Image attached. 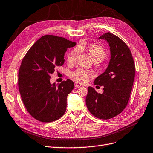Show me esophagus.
I'll return each instance as SVG.
<instances>
[{
    "label": "esophagus",
    "instance_id": "obj_1",
    "mask_svg": "<svg viewBox=\"0 0 153 153\" xmlns=\"http://www.w3.org/2000/svg\"><path fill=\"white\" fill-rule=\"evenodd\" d=\"M75 87L77 88H81V84H79L78 82H75Z\"/></svg>",
    "mask_w": 153,
    "mask_h": 153
}]
</instances>
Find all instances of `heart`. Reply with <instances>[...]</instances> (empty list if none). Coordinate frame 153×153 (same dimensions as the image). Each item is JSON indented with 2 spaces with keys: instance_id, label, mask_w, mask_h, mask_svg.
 <instances>
[{
  "instance_id": "heart-1",
  "label": "heart",
  "mask_w": 153,
  "mask_h": 153,
  "mask_svg": "<svg viewBox=\"0 0 153 153\" xmlns=\"http://www.w3.org/2000/svg\"><path fill=\"white\" fill-rule=\"evenodd\" d=\"M87 51L88 54H89L92 60L95 62L97 61L98 62L104 60L105 57L106 53L105 50L101 47L96 44H92L88 46L87 48ZM79 53V49L75 48L73 49L68 57V61L69 62H72L76 60V58ZM71 77L74 79V81L79 82V83H85L88 81L89 78L91 77V74L89 72L86 71L79 69L76 70L75 71L71 73Z\"/></svg>"
}]
</instances>
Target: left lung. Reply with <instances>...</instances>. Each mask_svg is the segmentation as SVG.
<instances>
[{
  "instance_id": "1",
  "label": "left lung",
  "mask_w": 153,
  "mask_h": 153,
  "mask_svg": "<svg viewBox=\"0 0 153 153\" xmlns=\"http://www.w3.org/2000/svg\"><path fill=\"white\" fill-rule=\"evenodd\" d=\"M109 44L111 59L105 71L97 77L95 85L104 86L102 94L88 88L85 104L91 113L102 119L120 114L127 105L135 76V65L128 46L111 32L99 37Z\"/></svg>"
}]
</instances>
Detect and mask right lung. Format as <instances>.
I'll use <instances>...</instances> for the list:
<instances>
[{
  "mask_svg": "<svg viewBox=\"0 0 153 153\" xmlns=\"http://www.w3.org/2000/svg\"><path fill=\"white\" fill-rule=\"evenodd\" d=\"M76 45L64 37L46 35L25 54L19 71V89L29 114L43 123L56 121L65 113L68 95L74 89L70 79L51 84L50 75L64 63L68 48Z\"/></svg>",
  "mask_w": 153,
  "mask_h": 153,
  "instance_id": "add662e5",
  "label": "right lung"
}]
</instances>
